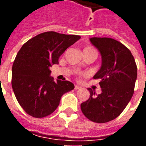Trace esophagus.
Masks as SVG:
<instances>
[{"label": "esophagus", "instance_id": "obj_1", "mask_svg": "<svg viewBox=\"0 0 146 146\" xmlns=\"http://www.w3.org/2000/svg\"><path fill=\"white\" fill-rule=\"evenodd\" d=\"M80 88V87L79 85H76V84L74 85V89H75V90H78V89Z\"/></svg>", "mask_w": 146, "mask_h": 146}]
</instances>
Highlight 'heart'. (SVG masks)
<instances>
[{"instance_id": "b5f03b06", "label": "heart", "mask_w": 146, "mask_h": 146, "mask_svg": "<svg viewBox=\"0 0 146 146\" xmlns=\"http://www.w3.org/2000/svg\"><path fill=\"white\" fill-rule=\"evenodd\" d=\"M88 49H94V48H92V47H86L85 48H84V50H88Z\"/></svg>"}]
</instances>
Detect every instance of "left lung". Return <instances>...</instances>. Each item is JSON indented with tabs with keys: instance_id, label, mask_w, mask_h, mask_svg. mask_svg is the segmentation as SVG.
Returning <instances> with one entry per match:
<instances>
[{
	"instance_id": "1",
	"label": "left lung",
	"mask_w": 146,
	"mask_h": 146,
	"mask_svg": "<svg viewBox=\"0 0 146 146\" xmlns=\"http://www.w3.org/2000/svg\"><path fill=\"white\" fill-rule=\"evenodd\" d=\"M90 41L100 51L102 67L94 76L100 79V95L88 88L90 98L80 104L84 115L95 123H106L120 115L135 91L137 66L126 46L110 37H92Z\"/></svg>"
}]
</instances>
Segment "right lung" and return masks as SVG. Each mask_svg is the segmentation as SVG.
I'll list each match as a JSON object with an SVG mask.
<instances>
[{"mask_svg":"<svg viewBox=\"0 0 146 146\" xmlns=\"http://www.w3.org/2000/svg\"><path fill=\"white\" fill-rule=\"evenodd\" d=\"M78 35L54 31L40 33L26 42L17 53L12 66L11 86L24 111L35 118L49 116L57 109L63 94L74 88L73 83L50 76L49 67L58 58Z\"/></svg>","mask_w":146,"mask_h":146,"instance_id":"1","label":"right lung"}]
</instances>
